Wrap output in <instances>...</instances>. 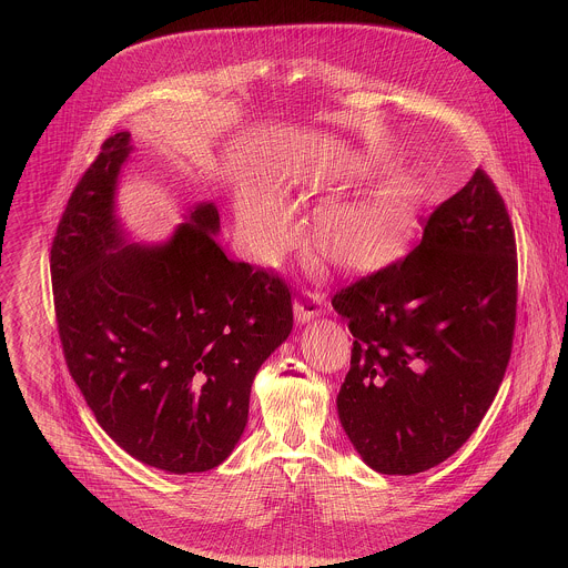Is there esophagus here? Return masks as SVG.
Wrapping results in <instances>:
<instances>
[{
	"label": "esophagus",
	"mask_w": 568,
	"mask_h": 568,
	"mask_svg": "<svg viewBox=\"0 0 568 568\" xmlns=\"http://www.w3.org/2000/svg\"><path fill=\"white\" fill-rule=\"evenodd\" d=\"M322 315V297L315 293H304L295 300V320L300 324H306Z\"/></svg>",
	"instance_id": "obj_1"
}]
</instances>
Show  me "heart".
I'll use <instances>...</instances> for the list:
<instances>
[{"label": "heart", "instance_id": "obj_1", "mask_svg": "<svg viewBox=\"0 0 568 568\" xmlns=\"http://www.w3.org/2000/svg\"><path fill=\"white\" fill-rule=\"evenodd\" d=\"M417 225L415 201L406 192H385L354 203H334L313 221V244L325 262L352 271L376 273L396 264L410 246ZM239 234L257 260H273L295 241L288 205L268 196L239 214Z\"/></svg>", "mask_w": 568, "mask_h": 568}]
</instances>
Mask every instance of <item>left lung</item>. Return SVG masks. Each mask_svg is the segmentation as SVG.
Instances as JSON below:
<instances>
[{
	"instance_id": "left-lung-1",
	"label": "left lung",
	"mask_w": 568,
	"mask_h": 568,
	"mask_svg": "<svg viewBox=\"0 0 568 568\" xmlns=\"http://www.w3.org/2000/svg\"><path fill=\"white\" fill-rule=\"evenodd\" d=\"M516 295L514 227L477 170L406 257L332 297L354 336L338 419L369 468L417 475L466 444L503 383Z\"/></svg>"
}]
</instances>
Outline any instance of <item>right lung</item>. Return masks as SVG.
Returning <instances> with one entry per match:
<instances>
[{"instance_id":"right-lung-1","label":"right lung","mask_w":568,"mask_h":568,"mask_svg":"<svg viewBox=\"0 0 568 568\" xmlns=\"http://www.w3.org/2000/svg\"><path fill=\"white\" fill-rule=\"evenodd\" d=\"M131 133L104 140L52 243L65 363L102 430L172 475L223 464L246 426L260 365L293 329L277 275L216 243L214 203L194 205L160 244H126L115 187Z\"/></svg>"}]
</instances>
